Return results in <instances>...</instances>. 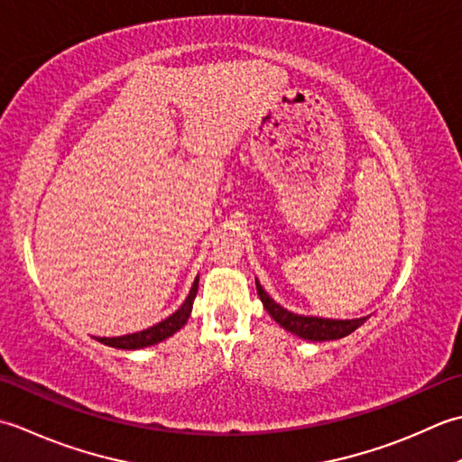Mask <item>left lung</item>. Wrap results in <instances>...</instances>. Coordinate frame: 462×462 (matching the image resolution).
<instances>
[{"label":"left lung","mask_w":462,"mask_h":462,"mask_svg":"<svg viewBox=\"0 0 462 462\" xmlns=\"http://www.w3.org/2000/svg\"><path fill=\"white\" fill-rule=\"evenodd\" d=\"M259 299L263 300V307L267 309V313L275 319V321L285 328V331L297 335L305 341H335V338H343L356 331L366 317L361 319H325V317H313V315H297L293 310H287L281 307L277 300H273L267 291L261 287L259 281L255 279Z\"/></svg>","instance_id":"left-lung-1"}]
</instances>
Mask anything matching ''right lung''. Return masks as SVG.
<instances>
[{
	"instance_id": "obj_1",
	"label": "right lung",
	"mask_w": 462,
	"mask_h": 462,
	"mask_svg": "<svg viewBox=\"0 0 462 462\" xmlns=\"http://www.w3.org/2000/svg\"><path fill=\"white\" fill-rule=\"evenodd\" d=\"M197 287H199V277H195L189 295H187V299L183 300V305L179 307L173 315L163 319L162 323L143 328V331L124 335V337H97V341L107 345V346H113V349H125V351L145 349V346H152V345L165 341V338L175 335L179 328L187 323V319H189L191 309H193V300L197 297Z\"/></svg>"
}]
</instances>
